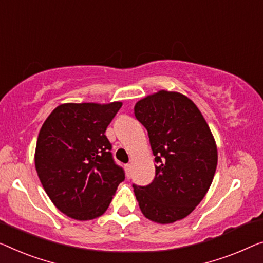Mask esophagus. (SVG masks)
Here are the masks:
<instances>
[{
	"label": "esophagus",
	"instance_id": "1",
	"mask_svg": "<svg viewBox=\"0 0 263 263\" xmlns=\"http://www.w3.org/2000/svg\"><path fill=\"white\" fill-rule=\"evenodd\" d=\"M125 170H126L127 176H128V177H130V174H131V171H132V165H131V164H126V165H125Z\"/></svg>",
	"mask_w": 263,
	"mask_h": 263
}]
</instances>
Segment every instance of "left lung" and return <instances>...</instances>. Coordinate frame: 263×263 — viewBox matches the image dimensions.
Returning a JSON list of instances; mask_svg holds the SVG:
<instances>
[{"label": "left lung", "instance_id": "left-lung-1", "mask_svg": "<svg viewBox=\"0 0 263 263\" xmlns=\"http://www.w3.org/2000/svg\"><path fill=\"white\" fill-rule=\"evenodd\" d=\"M137 120L147 130L156 162L148 185L133 184L144 216L172 223L187 216L209 190L217 148L205 119L189 98L159 91L139 100Z\"/></svg>", "mask_w": 263, "mask_h": 263}]
</instances>
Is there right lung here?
<instances>
[{"mask_svg": "<svg viewBox=\"0 0 263 263\" xmlns=\"http://www.w3.org/2000/svg\"><path fill=\"white\" fill-rule=\"evenodd\" d=\"M121 103L64 104L39 133L35 167L50 201L67 216L87 221L103 215L125 171L105 136Z\"/></svg>", "mask_w": 263, "mask_h": 263, "instance_id": "right-lung-1", "label": "right lung"}]
</instances>
